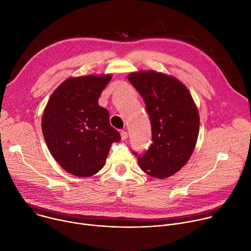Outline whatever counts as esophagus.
Returning <instances> with one entry per match:
<instances>
[{"label": "esophagus", "instance_id": "34e87169", "mask_svg": "<svg viewBox=\"0 0 251 251\" xmlns=\"http://www.w3.org/2000/svg\"><path fill=\"white\" fill-rule=\"evenodd\" d=\"M120 135H121V139H122L123 141L128 138V133H127L126 131H121V132H120Z\"/></svg>", "mask_w": 251, "mask_h": 251}]
</instances>
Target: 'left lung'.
Returning <instances> with one entry per match:
<instances>
[{
    "mask_svg": "<svg viewBox=\"0 0 251 251\" xmlns=\"http://www.w3.org/2000/svg\"><path fill=\"white\" fill-rule=\"evenodd\" d=\"M144 99L152 126V145L138 164L147 175L166 178L190 160L199 136L198 107L187 86L177 78L154 70L128 75ZM137 155V153H134Z\"/></svg>",
    "mask_w": 251,
    "mask_h": 251,
    "instance_id": "obj_1",
    "label": "left lung"
}]
</instances>
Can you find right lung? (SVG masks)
<instances>
[{
	"mask_svg": "<svg viewBox=\"0 0 251 251\" xmlns=\"http://www.w3.org/2000/svg\"><path fill=\"white\" fill-rule=\"evenodd\" d=\"M111 78V75L69 77L52 92L44 110L42 129L48 148L71 175L97 174L112 143L121 139L110 125L108 110L98 104Z\"/></svg>",
	"mask_w": 251,
	"mask_h": 251,
	"instance_id": "add662e5",
	"label": "right lung"
}]
</instances>
